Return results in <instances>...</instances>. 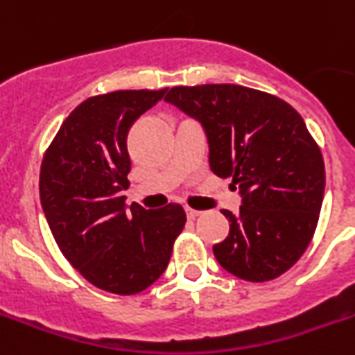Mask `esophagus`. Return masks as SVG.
I'll list each match as a JSON object with an SVG mask.
<instances>
[{
    "label": "esophagus",
    "mask_w": 355,
    "mask_h": 355,
    "mask_svg": "<svg viewBox=\"0 0 355 355\" xmlns=\"http://www.w3.org/2000/svg\"><path fill=\"white\" fill-rule=\"evenodd\" d=\"M185 214H187L189 218H196L198 215H201L200 210H194V208H185Z\"/></svg>",
    "instance_id": "obj_1"
}]
</instances>
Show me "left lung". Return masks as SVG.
<instances>
[{
  "mask_svg": "<svg viewBox=\"0 0 355 355\" xmlns=\"http://www.w3.org/2000/svg\"><path fill=\"white\" fill-rule=\"evenodd\" d=\"M164 101L201 124L210 170L233 178L236 215L223 210L230 234L214 245L218 264L248 282L286 273L319 223L326 171L301 115L277 96L234 84L173 87Z\"/></svg>",
  "mask_w": 355,
  "mask_h": 355,
  "instance_id": "1",
  "label": "left lung"
}]
</instances>
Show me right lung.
Segmentation results:
<instances>
[{"instance_id":"obj_1","label":"right lung","mask_w":355,"mask_h":355,"mask_svg":"<svg viewBox=\"0 0 355 355\" xmlns=\"http://www.w3.org/2000/svg\"><path fill=\"white\" fill-rule=\"evenodd\" d=\"M161 91H115L80 103L42 162L40 200L62 256L92 286L137 294L157 280L185 226V211L125 205L131 170L125 137Z\"/></svg>"}]
</instances>
